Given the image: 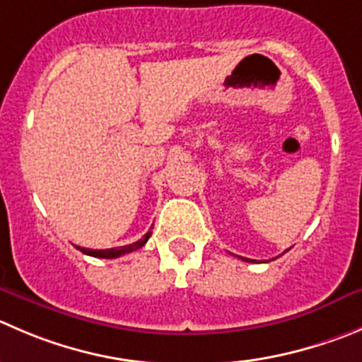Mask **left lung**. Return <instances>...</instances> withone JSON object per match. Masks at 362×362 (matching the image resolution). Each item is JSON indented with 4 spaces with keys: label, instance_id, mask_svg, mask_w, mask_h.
Instances as JSON below:
<instances>
[{
    "label": "left lung",
    "instance_id": "obj_1",
    "mask_svg": "<svg viewBox=\"0 0 362 362\" xmlns=\"http://www.w3.org/2000/svg\"><path fill=\"white\" fill-rule=\"evenodd\" d=\"M238 257H242V256H238ZM242 259L243 261H249V263H250V261H254V259H249V257H242Z\"/></svg>",
    "mask_w": 362,
    "mask_h": 362
}]
</instances>
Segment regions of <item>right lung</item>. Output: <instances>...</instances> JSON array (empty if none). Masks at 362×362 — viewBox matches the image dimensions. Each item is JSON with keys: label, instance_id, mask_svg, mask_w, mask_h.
Wrapping results in <instances>:
<instances>
[{"label": "right lung", "instance_id": "obj_1", "mask_svg": "<svg viewBox=\"0 0 362 362\" xmlns=\"http://www.w3.org/2000/svg\"><path fill=\"white\" fill-rule=\"evenodd\" d=\"M151 235H153V230H149V233H146V235L142 236V238L139 240V242L132 243V245H124V247H115V249H103V250H90V249H85V247H78L74 245L76 249L81 250L83 254H87V256H94V257H105V259H113V257H119V256H124V254H129L133 252V250H139L140 247L146 245L147 240L151 238Z\"/></svg>", "mask_w": 362, "mask_h": 362}]
</instances>
